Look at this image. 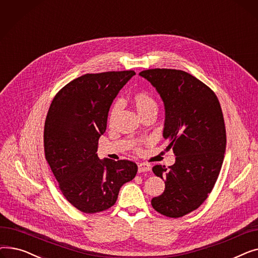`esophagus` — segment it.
I'll return each mask as SVG.
<instances>
[{
  "label": "esophagus",
  "mask_w": 258,
  "mask_h": 258,
  "mask_svg": "<svg viewBox=\"0 0 258 258\" xmlns=\"http://www.w3.org/2000/svg\"><path fill=\"white\" fill-rule=\"evenodd\" d=\"M151 170V166L145 163H139L138 164V171L139 172H145V171H150Z\"/></svg>",
  "instance_id": "34e87169"
}]
</instances>
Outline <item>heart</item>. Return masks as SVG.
Instances as JSON below:
<instances>
[{
  "instance_id": "obj_1",
  "label": "heart",
  "mask_w": 258,
  "mask_h": 258,
  "mask_svg": "<svg viewBox=\"0 0 258 258\" xmlns=\"http://www.w3.org/2000/svg\"><path fill=\"white\" fill-rule=\"evenodd\" d=\"M132 101H133L135 107H136V110H137L138 114L140 115V117L148 112H153V111L157 112V107H158L157 101L155 100V98L152 96L151 94H148L146 92L136 93L132 97ZM117 110H118V104H115L110 112V117H108L110 122H112L114 120ZM136 150L140 151V146H137Z\"/></svg>"
}]
</instances>
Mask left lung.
<instances>
[{
  "label": "left lung",
  "mask_w": 258,
  "mask_h": 258,
  "mask_svg": "<svg viewBox=\"0 0 258 258\" xmlns=\"http://www.w3.org/2000/svg\"><path fill=\"white\" fill-rule=\"evenodd\" d=\"M139 75L164 102L163 137L175 155L173 165L153 167L165 189L152 206L168 218H181L205 202L220 174L226 151L221 104L209 87L185 71L150 69Z\"/></svg>",
  "instance_id": "8db88e82"
}]
</instances>
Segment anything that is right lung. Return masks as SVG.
<instances>
[{
	"mask_svg": "<svg viewBox=\"0 0 258 258\" xmlns=\"http://www.w3.org/2000/svg\"><path fill=\"white\" fill-rule=\"evenodd\" d=\"M135 74L132 70L85 74L59 90L49 107L46 160L63 197L81 212L111 208L120 187L138 171L132 161L100 160L96 154L111 104Z\"/></svg>",
	"mask_w": 258,
	"mask_h": 258,
	"instance_id": "add662e5",
	"label": "right lung"
}]
</instances>
